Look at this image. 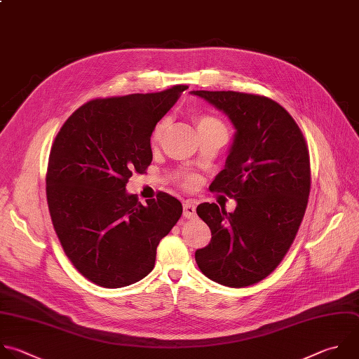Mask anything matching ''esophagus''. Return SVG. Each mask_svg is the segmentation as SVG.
<instances>
[{"mask_svg":"<svg viewBox=\"0 0 359 359\" xmlns=\"http://www.w3.org/2000/svg\"><path fill=\"white\" fill-rule=\"evenodd\" d=\"M183 217L187 218V219L196 217V205L191 200H189L183 204Z\"/></svg>","mask_w":359,"mask_h":359,"instance_id":"1","label":"esophagus"}]
</instances>
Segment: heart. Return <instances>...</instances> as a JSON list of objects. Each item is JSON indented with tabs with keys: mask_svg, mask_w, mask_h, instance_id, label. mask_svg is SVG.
<instances>
[{
	"mask_svg": "<svg viewBox=\"0 0 359 359\" xmlns=\"http://www.w3.org/2000/svg\"><path fill=\"white\" fill-rule=\"evenodd\" d=\"M194 121H196V126H197V130L198 133H204V131H214V130H218V131H225V127L224 124L219 121L218 118L210 115V114H197L194 116ZM166 127H168V119H162V121L156 126L155 131H154V135H152V140L154 142H158L161 141V138L163 137L165 131H166ZM197 183V177L193 176V175H186L184 177H182L180 180V184L184 187V189H193Z\"/></svg>",
	"mask_w": 359,
	"mask_h": 359,
	"instance_id": "heart-1",
	"label": "heart"
}]
</instances>
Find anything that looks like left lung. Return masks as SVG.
<instances>
[{"label": "left lung", "instance_id": "1", "mask_svg": "<svg viewBox=\"0 0 359 359\" xmlns=\"http://www.w3.org/2000/svg\"><path fill=\"white\" fill-rule=\"evenodd\" d=\"M224 111L236 134L210 191L236 200L233 212L201 203L198 217L211 243L196 251L198 269L211 280L245 287L269 276L292 247L311 187L303 133L276 101L240 91H191Z\"/></svg>", "mask_w": 359, "mask_h": 359}]
</instances>
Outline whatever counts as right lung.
Returning <instances> with one entry per match:
<instances>
[{
	"instance_id": "add662e5",
	"label": "right lung",
	"mask_w": 359,
	"mask_h": 359,
	"mask_svg": "<svg viewBox=\"0 0 359 359\" xmlns=\"http://www.w3.org/2000/svg\"><path fill=\"white\" fill-rule=\"evenodd\" d=\"M186 88L91 100L55 138L46 172L52 224L69 261L98 286L145 278L161 240L182 217L176 197L159 191L141 204L126 186L133 173H147L151 135Z\"/></svg>"
}]
</instances>
